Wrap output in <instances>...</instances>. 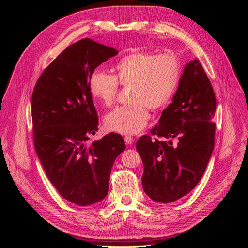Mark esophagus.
I'll return each mask as SVG.
<instances>
[{"label":"esophagus","mask_w":248,"mask_h":248,"mask_svg":"<svg viewBox=\"0 0 248 248\" xmlns=\"http://www.w3.org/2000/svg\"><path fill=\"white\" fill-rule=\"evenodd\" d=\"M124 140H125V144L126 145H131L132 142L134 141V139L131 136H125L124 137Z\"/></svg>","instance_id":"1"}]
</instances>
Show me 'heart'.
I'll return each instance as SVG.
<instances>
[{"instance_id":"1","label":"heart","mask_w":248,"mask_h":248,"mask_svg":"<svg viewBox=\"0 0 248 248\" xmlns=\"http://www.w3.org/2000/svg\"><path fill=\"white\" fill-rule=\"evenodd\" d=\"M114 76L96 69L90 77L92 96L104 107L115 102L119 85L130 87V104L118 107L104 118L108 131L136 134L147 126L149 110H160L174 97L182 74V66L174 54L156 55L134 51L124 56L114 67Z\"/></svg>"}]
</instances>
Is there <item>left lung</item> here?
I'll list each match as a JSON object with an SVG mask.
<instances>
[{
	"label": "left lung",
	"mask_w": 248,
	"mask_h": 248,
	"mask_svg": "<svg viewBox=\"0 0 248 248\" xmlns=\"http://www.w3.org/2000/svg\"><path fill=\"white\" fill-rule=\"evenodd\" d=\"M216 99L198 59L187 63L172 102L151 130L169 141L142 136L137 150L144 164L141 184L155 202H175L189 193L204 175L214 148ZM171 139L177 144L172 145Z\"/></svg>",
	"instance_id": "8db88e82"
}]
</instances>
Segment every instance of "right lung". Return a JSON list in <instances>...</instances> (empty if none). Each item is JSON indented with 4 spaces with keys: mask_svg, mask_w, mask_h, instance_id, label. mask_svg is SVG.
Masks as SVG:
<instances>
[{
    "mask_svg": "<svg viewBox=\"0 0 248 248\" xmlns=\"http://www.w3.org/2000/svg\"><path fill=\"white\" fill-rule=\"evenodd\" d=\"M116 55L117 49L90 38L73 43L42 72L32 95L36 153L59 193L78 206L106 198L112 164L126 148L114 132L87 144L98 130L90 77Z\"/></svg>",
    "mask_w": 248,
    "mask_h": 248,
    "instance_id": "obj_1",
    "label": "right lung"
}]
</instances>
